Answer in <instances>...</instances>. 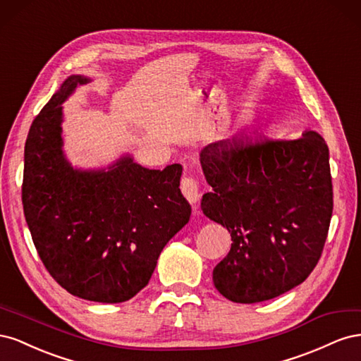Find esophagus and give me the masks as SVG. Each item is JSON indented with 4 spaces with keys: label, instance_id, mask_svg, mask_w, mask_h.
Instances as JSON below:
<instances>
[{
    "label": "esophagus",
    "instance_id": "1",
    "mask_svg": "<svg viewBox=\"0 0 361 361\" xmlns=\"http://www.w3.org/2000/svg\"><path fill=\"white\" fill-rule=\"evenodd\" d=\"M180 191L183 194V197L187 199L191 204H195L200 199V188H199V182L195 180L191 176L182 178L180 180Z\"/></svg>",
    "mask_w": 361,
    "mask_h": 361
}]
</instances>
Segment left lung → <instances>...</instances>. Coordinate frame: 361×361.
I'll list each match as a JSON object with an SVG mask.
<instances>
[{
	"instance_id": "left-lung-1",
	"label": "left lung",
	"mask_w": 361,
	"mask_h": 361,
	"mask_svg": "<svg viewBox=\"0 0 361 361\" xmlns=\"http://www.w3.org/2000/svg\"><path fill=\"white\" fill-rule=\"evenodd\" d=\"M212 187L202 211L232 236L214 268L215 289L233 302L276 298L310 276L333 214L329 146L314 130L300 138H228L203 147Z\"/></svg>"
}]
</instances>
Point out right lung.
<instances>
[{
  "label": "right lung",
  "instance_id": "right-lung-1",
  "mask_svg": "<svg viewBox=\"0 0 361 361\" xmlns=\"http://www.w3.org/2000/svg\"><path fill=\"white\" fill-rule=\"evenodd\" d=\"M90 80L71 75L32 120L25 141L23 204L32 243L52 279L96 302L143 289L162 248L188 223L180 164L149 170L130 155L108 170L73 169L64 157L61 104Z\"/></svg>",
  "mask_w": 361,
  "mask_h": 361
}]
</instances>
